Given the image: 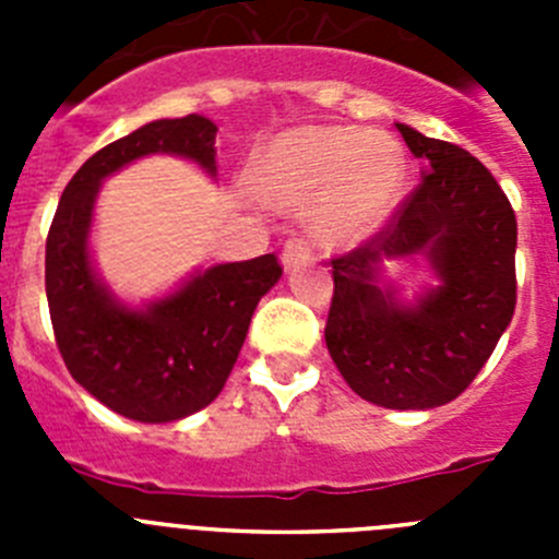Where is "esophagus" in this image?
Segmentation results:
<instances>
[{"mask_svg":"<svg viewBox=\"0 0 559 559\" xmlns=\"http://www.w3.org/2000/svg\"><path fill=\"white\" fill-rule=\"evenodd\" d=\"M310 260V246L308 240H302V237H290L288 243H285L283 249V265L285 269H296V265H302Z\"/></svg>","mask_w":559,"mask_h":559,"instance_id":"esophagus-1","label":"esophagus"}]
</instances>
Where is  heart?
Segmentation results:
<instances>
[{
    "label": "heart",
    "mask_w": 559,
    "mask_h": 559,
    "mask_svg": "<svg viewBox=\"0 0 559 559\" xmlns=\"http://www.w3.org/2000/svg\"><path fill=\"white\" fill-rule=\"evenodd\" d=\"M254 179L283 210L313 206L328 243H355L383 226L403 195L406 156L394 136L353 126H302L260 151Z\"/></svg>",
    "instance_id": "1"
}]
</instances>
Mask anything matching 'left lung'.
Listing matches in <instances>:
<instances>
[{
  "instance_id": "obj_1",
  "label": "left lung",
  "mask_w": 559,
  "mask_h": 559,
  "mask_svg": "<svg viewBox=\"0 0 559 559\" xmlns=\"http://www.w3.org/2000/svg\"><path fill=\"white\" fill-rule=\"evenodd\" d=\"M428 162L414 192L367 243L333 260L324 341L355 394L383 408H437L471 386L515 313L518 224L492 173L451 142L397 122ZM423 253L440 285L403 306L382 263Z\"/></svg>"
}]
</instances>
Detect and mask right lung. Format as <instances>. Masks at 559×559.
<instances>
[{
  "label": "right lung",
  "instance_id": "right-lung-1",
  "mask_svg": "<svg viewBox=\"0 0 559 559\" xmlns=\"http://www.w3.org/2000/svg\"><path fill=\"white\" fill-rule=\"evenodd\" d=\"M218 126L201 114L156 120L97 151L72 176L47 235V302L69 374L136 423H173L218 397L251 313L283 276L276 254L199 271L165 299L128 308L92 269L88 229L100 181L151 153L185 156L215 176Z\"/></svg>",
  "mask_w": 559,
  "mask_h": 559
}]
</instances>
